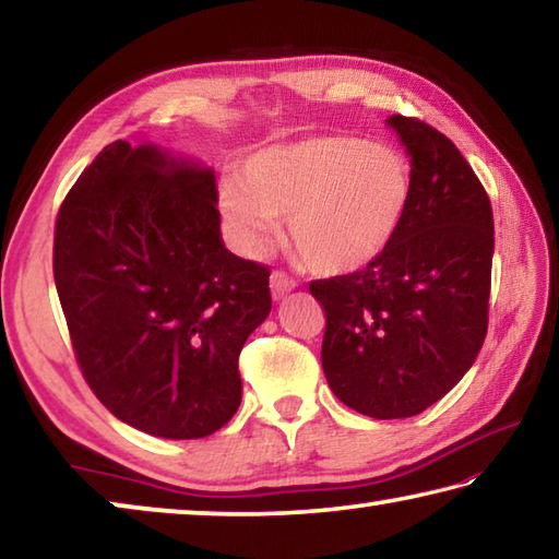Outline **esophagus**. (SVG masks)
Returning <instances> with one entry per match:
<instances>
[{"instance_id":"obj_1","label":"esophagus","mask_w":559,"mask_h":559,"mask_svg":"<svg viewBox=\"0 0 559 559\" xmlns=\"http://www.w3.org/2000/svg\"><path fill=\"white\" fill-rule=\"evenodd\" d=\"M293 288H296V281L293 278H288L286 273L283 271H273L271 273V293H273V298H283L286 296V293H290Z\"/></svg>"}]
</instances>
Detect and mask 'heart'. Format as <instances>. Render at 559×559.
<instances>
[{
    "label": "heart",
    "instance_id": "1",
    "mask_svg": "<svg viewBox=\"0 0 559 559\" xmlns=\"http://www.w3.org/2000/svg\"><path fill=\"white\" fill-rule=\"evenodd\" d=\"M219 204L246 251H259L276 216L302 266L349 276L380 261L400 236L414 197L402 150L357 135H310L253 150Z\"/></svg>",
    "mask_w": 559,
    "mask_h": 559
}]
</instances>
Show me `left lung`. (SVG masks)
<instances>
[{"label":"left lung","mask_w":559,"mask_h":559,"mask_svg":"<svg viewBox=\"0 0 559 559\" xmlns=\"http://www.w3.org/2000/svg\"><path fill=\"white\" fill-rule=\"evenodd\" d=\"M386 122L414 169L402 231L370 269L310 281V293L325 308L330 390L372 419H406L451 392L484 345L493 210L443 132L419 118Z\"/></svg>","instance_id":"obj_1"}]
</instances>
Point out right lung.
Instances as JSON below:
<instances>
[{
  "label": "right lung",
  "instance_id": "1",
  "mask_svg": "<svg viewBox=\"0 0 559 559\" xmlns=\"http://www.w3.org/2000/svg\"><path fill=\"white\" fill-rule=\"evenodd\" d=\"M210 167L106 145L56 216L53 281L103 406L145 433L202 439L239 409V353L271 313V271L222 241Z\"/></svg>",
  "mask_w": 559,
  "mask_h": 559
}]
</instances>
